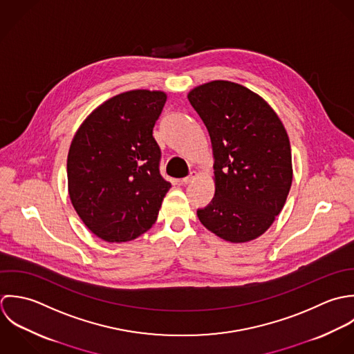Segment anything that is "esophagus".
I'll list each match as a JSON object with an SVG mask.
<instances>
[{
    "label": "esophagus",
    "instance_id": "34e87169",
    "mask_svg": "<svg viewBox=\"0 0 354 354\" xmlns=\"http://www.w3.org/2000/svg\"><path fill=\"white\" fill-rule=\"evenodd\" d=\"M197 178H198V174H197L196 171H193L189 176H186V178L182 179V183H183V185H190V183H193Z\"/></svg>",
    "mask_w": 354,
    "mask_h": 354
}]
</instances>
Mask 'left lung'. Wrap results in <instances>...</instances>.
Masks as SVG:
<instances>
[{
	"mask_svg": "<svg viewBox=\"0 0 354 354\" xmlns=\"http://www.w3.org/2000/svg\"><path fill=\"white\" fill-rule=\"evenodd\" d=\"M187 98L212 143L214 197L197 216L227 242L253 241L272 225L292 182L282 120L263 97L230 80L200 84Z\"/></svg>",
	"mask_w": 354,
	"mask_h": 354,
	"instance_id": "obj_1",
	"label": "left lung"
}]
</instances>
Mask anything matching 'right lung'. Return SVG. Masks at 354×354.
<instances>
[{"instance_id":"obj_1","label":"right lung","mask_w":354,"mask_h":354,"mask_svg":"<svg viewBox=\"0 0 354 354\" xmlns=\"http://www.w3.org/2000/svg\"><path fill=\"white\" fill-rule=\"evenodd\" d=\"M167 94L130 90L98 105L73 136L68 194L84 225L105 242H127L157 220L171 183L160 175L153 137Z\"/></svg>"}]
</instances>
